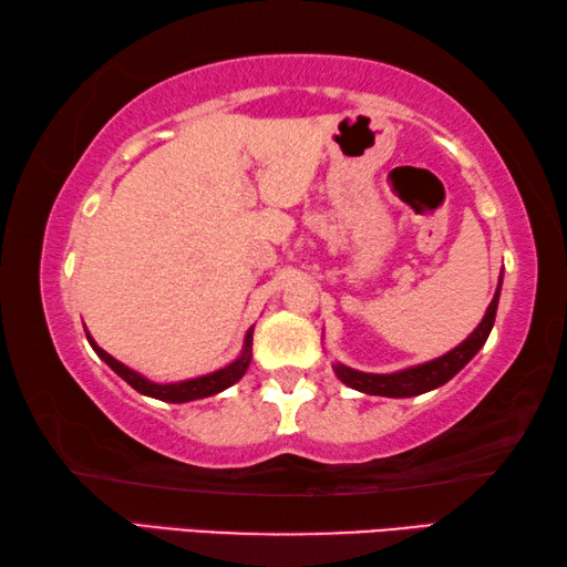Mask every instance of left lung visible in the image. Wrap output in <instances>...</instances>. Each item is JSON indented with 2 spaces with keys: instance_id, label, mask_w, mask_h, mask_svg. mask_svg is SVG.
Segmentation results:
<instances>
[{
  "instance_id": "left-lung-1",
  "label": "left lung",
  "mask_w": 567,
  "mask_h": 567,
  "mask_svg": "<svg viewBox=\"0 0 567 567\" xmlns=\"http://www.w3.org/2000/svg\"><path fill=\"white\" fill-rule=\"evenodd\" d=\"M501 282H497V290L493 302L487 305L483 322L477 324L467 340L457 344L455 350L445 352L443 358L430 360L415 364V368L400 370V372H390V375H375V372H360L352 370L348 364H334V375H338L344 385H350L352 390L368 392V395H382V398H415L422 395V392H430L440 385H445L450 378H455L465 364L475 358L477 350L483 348L487 334H491L493 324H495V312H497V300H501Z\"/></svg>"
}]
</instances>
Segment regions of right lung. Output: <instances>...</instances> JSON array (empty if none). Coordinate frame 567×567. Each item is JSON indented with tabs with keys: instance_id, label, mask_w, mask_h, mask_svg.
Returning a JSON list of instances; mask_svg holds the SVG:
<instances>
[{
	"instance_id": "1",
	"label": "right lung",
	"mask_w": 567,
	"mask_h": 567,
	"mask_svg": "<svg viewBox=\"0 0 567 567\" xmlns=\"http://www.w3.org/2000/svg\"><path fill=\"white\" fill-rule=\"evenodd\" d=\"M87 332V330H84ZM87 340L92 344V350L100 354V358L110 364V368L117 372V375L132 385L137 392L147 398H155L162 402H189V400H203L209 395H217V392L227 390L229 385H235V382L245 375L247 368H249V358H252V328L247 330L245 334V348L243 354L235 362H229L227 368L217 370V372H209V375L203 378H192V380H182V382H152L145 375H140V372H134L127 364H122L120 360H114L110 352H104L97 342L92 340V334H87Z\"/></svg>"
}]
</instances>
